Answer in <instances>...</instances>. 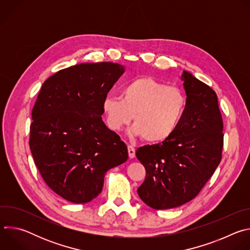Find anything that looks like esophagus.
<instances>
[{
	"instance_id": "obj_1",
	"label": "esophagus",
	"mask_w": 250,
	"mask_h": 250,
	"mask_svg": "<svg viewBox=\"0 0 250 250\" xmlns=\"http://www.w3.org/2000/svg\"><path fill=\"white\" fill-rule=\"evenodd\" d=\"M127 151H128L129 158H134V156H135V149H134V147L131 146H127Z\"/></svg>"
}]
</instances>
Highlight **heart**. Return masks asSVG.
<instances>
[{"label": "heart", "instance_id": "heart-1", "mask_svg": "<svg viewBox=\"0 0 250 250\" xmlns=\"http://www.w3.org/2000/svg\"><path fill=\"white\" fill-rule=\"evenodd\" d=\"M187 106L184 93L152 78L140 77L126 84L121 98L108 96L103 101L105 123L119 131L132 119L131 133L148 142L168 139L181 123Z\"/></svg>", "mask_w": 250, "mask_h": 250}]
</instances>
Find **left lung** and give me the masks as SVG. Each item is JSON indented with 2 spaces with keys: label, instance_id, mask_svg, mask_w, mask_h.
I'll return each instance as SVG.
<instances>
[{
  "label": "left lung",
  "instance_id": "1",
  "mask_svg": "<svg viewBox=\"0 0 250 250\" xmlns=\"http://www.w3.org/2000/svg\"><path fill=\"white\" fill-rule=\"evenodd\" d=\"M187 106L176 131L161 144L137 148L146 177L139 198L155 209L194 199L216 171L224 146L223 119L216 92L188 71L182 78Z\"/></svg>",
  "mask_w": 250,
  "mask_h": 250
}]
</instances>
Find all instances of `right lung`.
<instances>
[{"label": "right lung", "instance_id": "1", "mask_svg": "<svg viewBox=\"0 0 250 250\" xmlns=\"http://www.w3.org/2000/svg\"><path fill=\"white\" fill-rule=\"evenodd\" d=\"M125 72L113 62L81 63L42 86L31 113L29 148L46 185L85 204L103 189L105 172L127 160V147L102 120L103 101Z\"/></svg>", "mask_w": 250, "mask_h": 250}]
</instances>
